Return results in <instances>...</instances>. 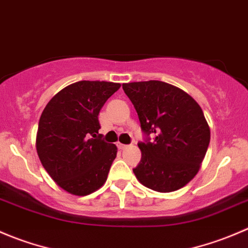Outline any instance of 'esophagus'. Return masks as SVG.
<instances>
[{"label":"esophagus","instance_id":"esophagus-1","mask_svg":"<svg viewBox=\"0 0 248 248\" xmlns=\"http://www.w3.org/2000/svg\"><path fill=\"white\" fill-rule=\"evenodd\" d=\"M117 148H119L120 150H124V149H127V148H128V145H126V144L117 143Z\"/></svg>","mask_w":248,"mask_h":248}]
</instances>
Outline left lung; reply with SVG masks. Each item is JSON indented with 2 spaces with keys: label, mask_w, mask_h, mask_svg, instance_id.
Listing matches in <instances>:
<instances>
[{
  "label": "left lung",
  "mask_w": 248,
  "mask_h": 248,
  "mask_svg": "<svg viewBox=\"0 0 248 248\" xmlns=\"http://www.w3.org/2000/svg\"><path fill=\"white\" fill-rule=\"evenodd\" d=\"M138 114L140 127L154 141L138 143L140 162L133 170L140 184L170 193L188 184L201 167L211 131L193 97L162 81L122 85Z\"/></svg>",
  "instance_id": "obj_1"
}]
</instances>
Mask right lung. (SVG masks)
I'll use <instances>...</instances> for the list:
<instances>
[{
	"label": "right lung",
	"instance_id": "obj_1",
	"mask_svg": "<svg viewBox=\"0 0 248 248\" xmlns=\"http://www.w3.org/2000/svg\"><path fill=\"white\" fill-rule=\"evenodd\" d=\"M120 87L107 81H78L59 91L42 111L37 155L50 178L73 195H90L107 182L117 148L102 140L98 115Z\"/></svg>",
	"mask_w": 248,
	"mask_h": 248
}]
</instances>
